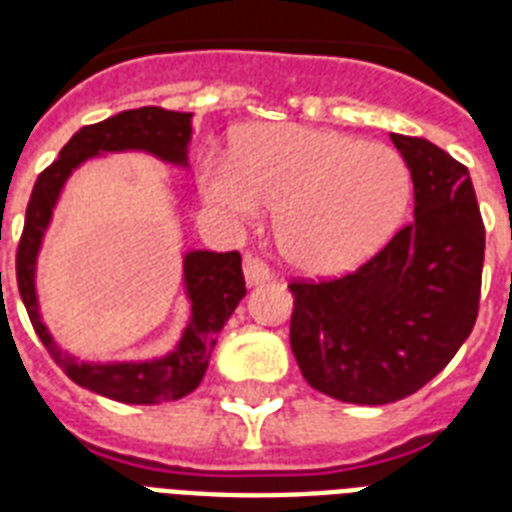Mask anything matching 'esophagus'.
Returning <instances> with one entry per match:
<instances>
[{"instance_id": "1", "label": "esophagus", "mask_w": 512, "mask_h": 512, "mask_svg": "<svg viewBox=\"0 0 512 512\" xmlns=\"http://www.w3.org/2000/svg\"><path fill=\"white\" fill-rule=\"evenodd\" d=\"M244 279H247L249 287H257V284H263V281L271 279V271H268V265L255 255L244 257Z\"/></svg>"}]
</instances>
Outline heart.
Segmentation results:
<instances>
[{"label":"heart","mask_w":512,"mask_h":512,"mask_svg":"<svg viewBox=\"0 0 512 512\" xmlns=\"http://www.w3.org/2000/svg\"><path fill=\"white\" fill-rule=\"evenodd\" d=\"M201 196L236 225L279 207L276 241L289 263L335 276L372 257L393 236L412 199L398 151L305 124H260L236 156H207Z\"/></svg>","instance_id":"heart-1"}]
</instances>
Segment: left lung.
<instances>
[{
	"label": "left lung",
	"mask_w": 512,
	"mask_h": 512,
	"mask_svg": "<svg viewBox=\"0 0 512 512\" xmlns=\"http://www.w3.org/2000/svg\"><path fill=\"white\" fill-rule=\"evenodd\" d=\"M390 140L412 172V223L342 279L289 284L297 366L311 388L345 404L417 393L478 316L486 233L468 167L425 138Z\"/></svg>",
	"instance_id": "8db88e82"
}]
</instances>
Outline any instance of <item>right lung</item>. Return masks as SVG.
<instances>
[{
  "mask_svg": "<svg viewBox=\"0 0 512 512\" xmlns=\"http://www.w3.org/2000/svg\"><path fill=\"white\" fill-rule=\"evenodd\" d=\"M191 116L183 111H167L159 106H143L122 111L106 122L90 124L76 132L60 156L39 175L26 207V223L18 244V289L26 305L28 319L36 335L50 350L55 364L82 388L114 398L122 404H162L177 401L199 388L207 372L209 356L215 348L217 335L231 319L241 297L247 295L244 273H241L239 252H207L191 249L183 257L185 297L191 303V319L183 335L167 356L148 361H108L90 364L60 350L52 340L50 329L44 327L36 297V257L42 249L44 233L50 228L52 212L58 204L63 185L74 170L87 159L122 151H143L175 167H188V143H191Z\"/></svg>",
  "mask_w": 512,
  "mask_h": 512,
  "instance_id": "right-lung-1",
  "label": "right lung"
}]
</instances>
